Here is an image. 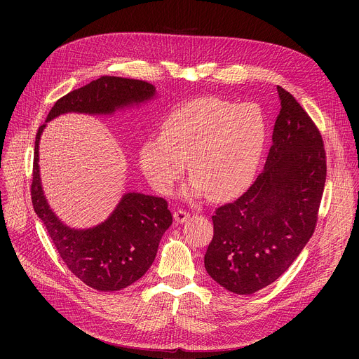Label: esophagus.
Listing matches in <instances>:
<instances>
[{
  "label": "esophagus",
  "instance_id": "34e87169",
  "mask_svg": "<svg viewBox=\"0 0 359 359\" xmlns=\"http://www.w3.org/2000/svg\"><path fill=\"white\" fill-rule=\"evenodd\" d=\"M173 216H175V222H176V223H183V222H186V220L190 217V213L180 209V210L175 212Z\"/></svg>",
  "mask_w": 359,
  "mask_h": 359
}]
</instances>
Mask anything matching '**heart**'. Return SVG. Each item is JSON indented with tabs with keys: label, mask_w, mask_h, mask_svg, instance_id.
Masks as SVG:
<instances>
[{
	"label": "heart",
	"mask_w": 359,
	"mask_h": 359,
	"mask_svg": "<svg viewBox=\"0 0 359 359\" xmlns=\"http://www.w3.org/2000/svg\"><path fill=\"white\" fill-rule=\"evenodd\" d=\"M264 143L266 121L259 108L200 97L165 119L161 137L142 144L139 162L150 184L166 194L187 161L193 177L183 190L186 198L209 193L213 200H227L248 186Z\"/></svg>",
	"instance_id": "b5f03b06"
}]
</instances>
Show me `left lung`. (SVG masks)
I'll list each match as a JSON object with an SVG mask.
<instances>
[{"instance_id": "1", "label": "left lung", "mask_w": 359, "mask_h": 359, "mask_svg": "<svg viewBox=\"0 0 359 359\" xmlns=\"http://www.w3.org/2000/svg\"><path fill=\"white\" fill-rule=\"evenodd\" d=\"M281 109L263 173L212 216L209 276L250 295L283 276L311 238L327 177L323 136L295 97L277 86Z\"/></svg>"}]
</instances>
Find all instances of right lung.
Returning <instances> with one entry per match:
<instances>
[{
  "mask_svg": "<svg viewBox=\"0 0 359 359\" xmlns=\"http://www.w3.org/2000/svg\"><path fill=\"white\" fill-rule=\"evenodd\" d=\"M155 86L139 79L100 76L55 102L46 122L67 112L109 115L155 96ZM35 137L31 198L61 259L81 281L97 291H119L137 281L156 257L173 217L163 197L126 193L108 220L88 230L69 229L49 209L42 191Z\"/></svg>",
  "mask_w": 359,
  "mask_h": 359,
  "instance_id": "right-lung-1",
  "label": "right lung"
}]
</instances>
